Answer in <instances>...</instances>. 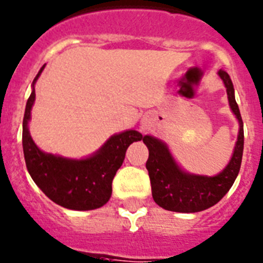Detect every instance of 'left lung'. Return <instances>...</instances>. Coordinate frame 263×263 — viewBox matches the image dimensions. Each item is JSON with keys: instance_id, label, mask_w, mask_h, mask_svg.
I'll return each instance as SVG.
<instances>
[{"instance_id": "obj_1", "label": "left lung", "mask_w": 263, "mask_h": 263, "mask_svg": "<svg viewBox=\"0 0 263 263\" xmlns=\"http://www.w3.org/2000/svg\"><path fill=\"white\" fill-rule=\"evenodd\" d=\"M218 76L224 83L230 108L238 121L237 141L228 164L221 172L215 176L186 172L173 158L165 142L153 136L143 137V143L148 148L146 168L150 176L153 198L164 210L176 213L206 210L227 194L238 175L244 151V125L230 76L224 70H219Z\"/></svg>"}]
</instances>
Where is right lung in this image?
Here are the masks:
<instances>
[{
  "label": "right lung",
  "instance_id": "right-lung-1",
  "mask_svg": "<svg viewBox=\"0 0 263 263\" xmlns=\"http://www.w3.org/2000/svg\"><path fill=\"white\" fill-rule=\"evenodd\" d=\"M44 67L45 65L33 79L23 117L22 143L28 173L54 203L77 211L95 210L109 201L112 181L122 165L127 147L143 137L133 129L113 134L98 151L82 159L64 158L40 150L31 137L28 122L35 103V83Z\"/></svg>",
  "mask_w": 263,
  "mask_h": 263
}]
</instances>
